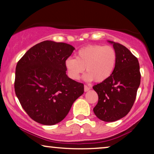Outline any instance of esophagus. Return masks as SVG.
<instances>
[{
  "mask_svg": "<svg viewBox=\"0 0 154 154\" xmlns=\"http://www.w3.org/2000/svg\"><path fill=\"white\" fill-rule=\"evenodd\" d=\"M90 89H91V88L89 87V86H88L87 85H84V90H85V92L89 91V90H90Z\"/></svg>",
  "mask_w": 154,
  "mask_h": 154,
  "instance_id": "34e87169",
  "label": "esophagus"
}]
</instances>
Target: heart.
Instances as JSON below:
<instances>
[{
    "label": "heart",
    "instance_id": "b5f03b06",
    "mask_svg": "<svg viewBox=\"0 0 154 154\" xmlns=\"http://www.w3.org/2000/svg\"><path fill=\"white\" fill-rule=\"evenodd\" d=\"M117 52L113 46L90 45L80 49L75 57H69L65 66L69 76L73 80L80 79L84 70L85 79L102 82L112 74L117 63Z\"/></svg>",
    "mask_w": 154,
    "mask_h": 154
}]
</instances>
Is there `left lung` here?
<instances>
[{
	"label": "left lung",
	"instance_id": "obj_1",
	"mask_svg": "<svg viewBox=\"0 0 154 154\" xmlns=\"http://www.w3.org/2000/svg\"><path fill=\"white\" fill-rule=\"evenodd\" d=\"M117 52V63L110 77L93 86L98 94L94 114L105 122L118 121L130 112L140 85L137 58L125 46L111 42Z\"/></svg>",
	"mask_w": 154,
	"mask_h": 154
}]
</instances>
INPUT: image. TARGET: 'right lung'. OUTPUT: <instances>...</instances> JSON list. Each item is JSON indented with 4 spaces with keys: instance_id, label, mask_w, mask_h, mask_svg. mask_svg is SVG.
<instances>
[{
    "instance_id": "add662e5",
    "label": "right lung",
    "mask_w": 154,
    "mask_h": 154,
    "mask_svg": "<svg viewBox=\"0 0 154 154\" xmlns=\"http://www.w3.org/2000/svg\"><path fill=\"white\" fill-rule=\"evenodd\" d=\"M74 49L69 44L45 41L33 46L18 61L14 91L22 108L37 123H60L83 94V84L66 74L65 61Z\"/></svg>"
}]
</instances>
